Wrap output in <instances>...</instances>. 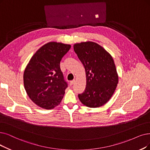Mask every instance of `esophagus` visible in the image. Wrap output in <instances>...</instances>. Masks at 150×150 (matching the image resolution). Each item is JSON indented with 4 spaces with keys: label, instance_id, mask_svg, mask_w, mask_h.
I'll use <instances>...</instances> for the list:
<instances>
[{
    "label": "esophagus",
    "instance_id": "obj_1",
    "mask_svg": "<svg viewBox=\"0 0 150 150\" xmlns=\"http://www.w3.org/2000/svg\"><path fill=\"white\" fill-rule=\"evenodd\" d=\"M74 82H75V80L74 79V80H73V81H71V82H70V86H73L74 83Z\"/></svg>",
    "mask_w": 150,
    "mask_h": 150
}]
</instances>
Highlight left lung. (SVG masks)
<instances>
[{
    "label": "left lung",
    "mask_w": 150,
    "mask_h": 150,
    "mask_svg": "<svg viewBox=\"0 0 150 150\" xmlns=\"http://www.w3.org/2000/svg\"><path fill=\"white\" fill-rule=\"evenodd\" d=\"M73 47L86 71V87L78 95L81 102L89 108L103 106L112 97L119 81L112 57L94 42L76 43Z\"/></svg>",
    "instance_id": "left-lung-1"
}]
</instances>
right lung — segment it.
I'll use <instances>...</instances> for the list:
<instances>
[{
	"label": "right lung",
	"mask_w": 150,
	"mask_h": 150,
	"mask_svg": "<svg viewBox=\"0 0 150 150\" xmlns=\"http://www.w3.org/2000/svg\"><path fill=\"white\" fill-rule=\"evenodd\" d=\"M71 45L50 42L31 57L24 71L23 81L29 98L42 108L52 110L60 104L68 85L60 62Z\"/></svg>",
	"instance_id": "add662e5"
}]
</instances>
